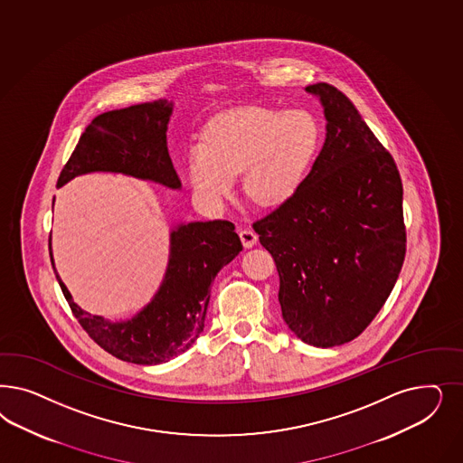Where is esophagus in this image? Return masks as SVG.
I'll return each instance as SVG.
<instances>
[{
	"mask_svg": "<svg viewBox=\"0 0 463 463\" xmlns=\"http://www.w3.org/2000/svg\"><path fill=\"white\" fill-rule=\"evenodd\" d=\"M240 240H241L245 249H252L255 243H257V233L252 232V230H249V228H241L240 230Z\"/></svg>",
	"mask_w": 463,
	"mask_h": 463,
	"instance_id": "obj_1",
	"label": "esophagus"
}]
</instances>
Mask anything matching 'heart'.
<instances>
[{
	"label": "heart",
	"instance_id": "1",
	"mask_svg": "<svg viewBox=\"0 0 463 463\" xmlns=\"http://www.w3.org/2000/svg\"><path fill=\"white\" fill-rule=\"evenodd\" d=\"M320 139V124L307 110L233 109L209 120L189 151V179L195 193L214 201L241 172L245 195L259 206H276L298 189Z\"/></svg>",
	"mask_w": 463,
	"mask_h": 463
}]
</instances>
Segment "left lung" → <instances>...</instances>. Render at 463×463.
I'll return each instance as SVG.
<instances>
[{
	"label": "left lung",
	"mask_w": 463,
	"mask_h": 463,
	"mask_svg": "<svg viewBox=\"0 0 463 463\" xmlns=\"http://www.w3.org/2000/svg\"><path fill=\"white\" fill-rule=\"evenodd\" d=\"M305 90L324 105L326 143L298 189L252 226L276 262L286 326L303 343L332 347L356 339L397 283L402 180L343 91Z\"/></svg>",
	"instance_id": "1"
}]
</instances>
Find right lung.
Masks as SVG:
<instances>
[{
    "mask_svg": "<svg viewBox=\"0 0 463 463\" xmlns=\"http://www.w3.org/2000/svg\"><path fill=\"white\" fill-rule=\"evenodd\" d=\"M172 102L155 100L110 110L91 120L62 166L58 187L90 172H114L180 189L166 148ZM51 250V239H49ZM241 250L235 224L224 220L179 224L170 233L164 283L126 322H109L76 305L51 264L80 326L109 354L135 364H160L187 351L204 328L211 283Z\"/></svg>",
    "mask_w": 463,
    "mask_h": 463,
    "instance_id": "right-lung-1",
    "label": "right lung"
}]
</instances>
